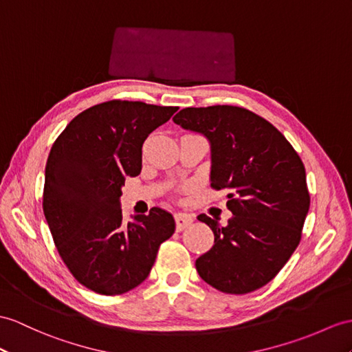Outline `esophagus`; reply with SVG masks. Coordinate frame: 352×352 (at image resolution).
<instances>
[{
	"label": "esophagus",
	"instance_id": "esophagus-1",
	"mask_svg": "<svg viewBox=\"0 0 352 352\" xmlns=\"http://www.w3.org/2000/svg\"><path fill=\"white\" fill-rule=\"evenodd\" d=\"M175 221H176V230L182 231L184 228L190 227L192 224L194 217L190 215V213H176Z\"/></svg>",
	"mask_w": 352,
	"mask_h": 352
}]
</instances>
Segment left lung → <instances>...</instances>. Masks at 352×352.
<instances>
[{"label": "left lung", "mask_w": 352, "mask_h": 352, "mask_svg": "<svg viewBox=\"0 0 352 352\" xmlns=\"http://www.w3.org/2000/svg\"><path fill=\"white\" fill-rule=\"evenodd\" d=\"M175 124L201 133L212 144L213 190L228 191L227 226L201 213L215 236L195 269L227 294H246L275 278L302 239L309 210L306 171L276 126L237 106L186 107Z\"/></svg>", "instance_id": "left-lung-1"}]
</instances>
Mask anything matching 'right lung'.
I'll list each match as a JSON object with an SVG mask.
<instances>
[{
    "instance_id": "right-lung-1",
    "label": "right lung",
    "mask_w": 352,
    "mask_h": 352,
    "mask_svg": "<svg viewBox=\"0 0 352 352\" xmlns=\"http://www.w3.org/2000/svg\"><path fill=\"white\" fill-rule=\"evenodd\" d=\"M177 107L110 100L77 115L49 152L43 212L76 280L102 296L140 285L160 245L175 233L168 212L152 208L125 224L119 197L142 170L146 137Z\"/></svg>"
}]
</instances>
